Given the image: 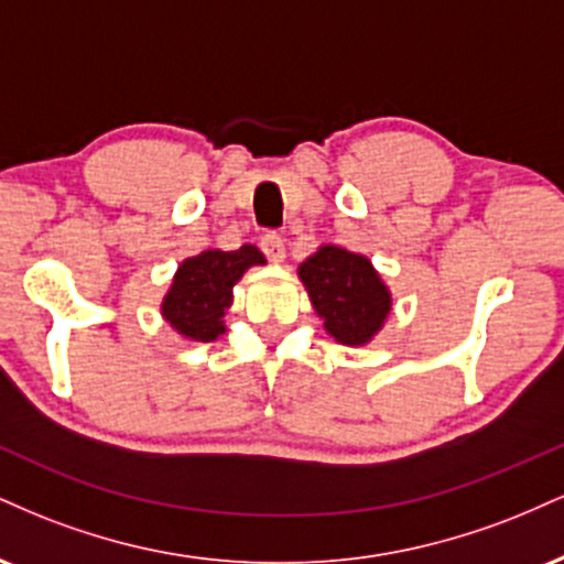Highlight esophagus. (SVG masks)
I'll return each mask as SVG.
<instances>
[{"label":"esophagus","instance_id":"obj_1","mask_svg":"<svg viewBox=\"0 0 564 564\" xmlns=\"http://www.w3.org/2000/svg\"><path fill=\"white\" fill-rule=\"evenodd\" d=\"M260 246H262L264 257H268L270 262H283V257H286V246H283V238L278 236L275 230L264 232Z\"/></svg>","mask_w":564,"mask_h":564}]
</instances>
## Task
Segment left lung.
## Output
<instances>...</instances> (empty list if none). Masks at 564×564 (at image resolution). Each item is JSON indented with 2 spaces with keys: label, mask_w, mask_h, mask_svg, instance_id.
Masks as SVG:
<instances>
[{
  "label": "left lung",
  "mask_w": 564,
  "mask_h": 564,
  "mask_svg": "<svg viewBox=\"0 0 564 564\" xmlns=\"http://www.w3.org/2000/svg\"><path fill=\"white\" fill-rule=\"evenodd\" d=\"M315 313L341 345H366L390 313V291L366 257L323 246L300 268Z\"/></svg>",
  "instance_id": "obj_1"
}]
</instances>
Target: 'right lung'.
<instances>
[{"label": "right lung", "instance_id": "obj_1", "mask_svg": "<svg viewBox=\"0 0 564 564\" xmlns=\"http://www.w3.org/2000/svg\"><path fill=\"white\" fill-rule=\"evenodd\" d=\"M262 262V251L251 243L236 251H200L180 264L161 313L187 339H217L225 332L223 315L232 302V286L246 268Z\"/></svg>", "mask_w": 564, "mask_h": 564}]
</instances>
